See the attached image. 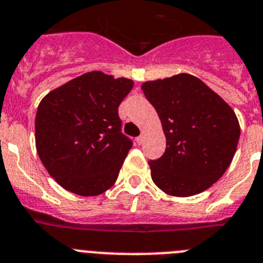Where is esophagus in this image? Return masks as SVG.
Masks as SVG:
<instances>
[{
    "mask_svg": "<svg viewBox=\"0 0 263 263\" xmlns=\"http://www.w3.org/2000/svg\"><path fill=\"white\" fill-rule=\"evenodd\" d=\"M136 143H138L139 145L143 144V143H144V136H143V135H140V136H138V138H136Z\"/></svg>",
    "mask_w": 263,
    "mask_h": 263,
    "instance_id": "esophagus-1",
    "label": "esophagus"
}]
</instances>
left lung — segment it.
<instances>
[{
	"mask_svg": "<svg viewBox=\"0 0 263 263\" xmlns=\"http://www.w3.org/2000/svg\"><path fill=\"white\" fill-rule=\"evenodd\" d=\"M141 90L159 114L166 139L163 156L148 161L155 184L177 197L211 188L236 154L239 139L236 114L193 75L145 82Z\"/></svg>",
	"mask_w": 263,
	"mask_h": 263,
	"instance_id": "obj_1",
	"label": "left lung"
}]
</instances>
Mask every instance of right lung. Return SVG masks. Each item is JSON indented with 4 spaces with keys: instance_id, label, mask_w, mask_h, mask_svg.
Here are the masks:
<instances>
[{
    "instance_id": "right-lung-1",
    "label": "right lung",
    "mask_w": 263,
    "mask_h": 263,
    "mask_svg": "<svg viewBox=\"0 0 263 263\" xmlns=\"http://www.w3.org/2000/svg\"><path fill=\"white\" fill-rule=\"evenodd\" d=\"M134 87L100 71L75 78L43 98L35 116L36 152L66 191L98 196L114 185L132 140L119 104Z\"/></svg>"
}]
</instances>
